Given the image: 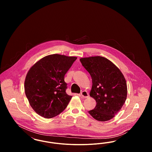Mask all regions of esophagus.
Segmentation results:
<instances>
[{
    "instance_id": "34e87169",
    "label": "esophagus",
    "mask_w": 152,
    "mask_h": 152,
    "mask_svg": "<svg viewBox=\"0 0 152 152\" xmlns=\"http://www.w3.org/2000/svg\"><path fill=\"white\" fill-rule=\"evenodd\" d=\"M81 96L84 98H87L89 97V94L87 92V91H84L81 92Z\"/></svg>"
}]
</instances>
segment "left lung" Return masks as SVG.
<instances>
[{
	"mask_svg": "<svg viewBox=\"0 0 152 152\" xmlns=\"http://www.w3.org/2000/svg\"><path fill=\"white\" fill-rule=\"evenodd\" d=\"M80 60L92 77L90 96L97 103L88 113L97 121H108L120 110L126 99L125 79L120 70L106 58L92 56Z\"/></svg>",
	"mask_w": 152,
	"mask_h": 152,
	"instance_id": "8db88e82",
	"label": "left lung"
}]
</instances>
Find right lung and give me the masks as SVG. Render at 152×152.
Listing matches in <instances>:
<instances>
[{"label": "right lung", "instance_id": "1", "mask_svg": "<svg viewBox=\"0 0 152 152\" xmlns=\"http://www.w3.org/2000/svg\"><path fill=\"white\" fill-rule=\"evenodd\" d=\"M76 57L58 54L45 56L28 71L24 82L25 94L36 113L46 118L61 113L72 96L66 94L65 73Z\"/></svg>", "mask_w": 152, "mask_h": 152}]
</instances>
